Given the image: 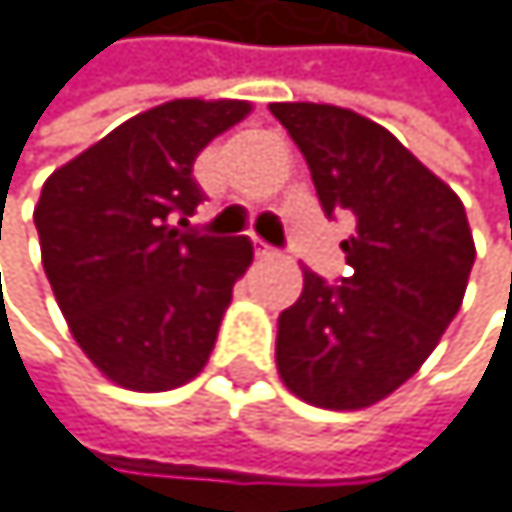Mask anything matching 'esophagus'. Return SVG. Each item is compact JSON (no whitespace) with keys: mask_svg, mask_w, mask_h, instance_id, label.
I'll return each mask as SVG.
<instances>
[{"mask_svg":"<svg viewBox=\"0 0 512 512\" xmlns=\"http://www.w3.org/2000/svg\"><path fill=\"white\" fill-rule=\"evenodd\" d=\"M254 254H258V258H277V251L267 242H261V238H254Z\"/></svg>","mask_w":512,"mask_h":512,"instance_id":"34e87169","label":"esophagus"}]
</instances>
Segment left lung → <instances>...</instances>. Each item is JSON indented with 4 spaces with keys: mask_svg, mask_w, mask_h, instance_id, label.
<instances>
[{
    "mask_svg": "<svg viewBox=\"0 0 512 512\" xmlns=\"http://www.w3.org/2000/svg\"><path fill=\"white\" fill-rule=\"evenodd\" d=\"M306 155L325 216L357 222L341 242L350 274L306 270L280 312L277 369L315 408L357 411L408 382L456 318L475 242L465 206L398 139L347 107L270 104Z\"/></svg>",
    "mask_w": 512,
    "mask_h": 512,
    "instance_id": "obj_1",
    "label": "left lung"
}]
</instances>
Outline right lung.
<instances>
[{"label": "right lung", "instance_id": "right-lung-1", "mask_svg": "<svg viewBox=\"0 0 512 512\" xmlns=\"http://www.w3.org/2000/svg\"><path fill=\"white\" fill-rule=\"evenodd\" d=\"M245 101H168L120 123L47 178L34 226L76 344L133 392H168L210 360L232 286L254 248L191 226L194 162ZM184 225V230H178Z\"/></svg>", "mask_w": 512, "mask_h": 512}]
</instances>
